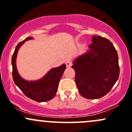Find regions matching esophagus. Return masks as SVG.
<instances>
[{"instance_id":"obj_1","label":"esophagus","mask_w":132,"mask_h":132,"mask_svg":"<svg viewBox=\"0 0 132 132\" xmlns=\"http://www.w3.org/2000/svg\"><path fill=\"white\" fill-rule=\"evenodd\" d=\"M65 64H66V66H67V67L69 68V67H70L72 66V62H70V61H69V60H67V61H66V62H65Z\"/></svg>"}]
</instances>
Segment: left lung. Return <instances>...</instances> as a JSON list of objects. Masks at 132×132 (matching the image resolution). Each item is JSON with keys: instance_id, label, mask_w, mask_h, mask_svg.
<instances>
[{"instance_id": "obj_1", "label": "left lung", "mask_w": 132, "mask_h": 132, "mask_svg": "<svg viewBox=\"0 0 132 132\" xmlns=\"http://www.w3.org/2000/svg\"><path fill=\"white\" fill-rule=\"evenodd\" d=\"M89 50L77 58L72 69L79 93L87 99H98L111 90L120 75L118 56L107 38L93 36Z\"/></svg>"}]
</instances>
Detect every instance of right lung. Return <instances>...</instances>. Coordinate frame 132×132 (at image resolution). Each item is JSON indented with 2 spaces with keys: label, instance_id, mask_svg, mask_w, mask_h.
I'll list each match as a JSON object with an SVG mask.
<instances>
[{
  "label": "right lung",
  "instance_id": "add662e5",
  "mask_svg": "<svg viewBox=\"0 0 132 132\" xmlns=\"http://www.w3.org/2000/svg\"><path fill=\"white\" fill-rule=\"evenodd\" d=\"M31 37L26 38L18 43L12 55V78L14 83L21 89L25 96L37 102H44L52 100L56 95L60 80L66 69L65 64L59 67L52 69L42 79L36 81H26L21 77L18 73L15 65L17 53L21 45Z\"/></svg>",
  "mask_w": 132,
  "mask_h": 132
}]
</instances>
